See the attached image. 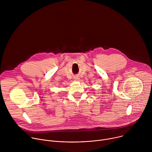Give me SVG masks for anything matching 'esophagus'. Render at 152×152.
<instances>
[{
    "instance_id": "esophagus-1",
    "label": "esophagus",
    "mask_w": 152,
    "mask_h": 152,
    "mask_svg": "<svg viewBox=\"0 0 152 152\" xmlns=\"http://www.w3.org/2000/svg\"><path fill=\"white\" fill-rule=\"evenodd\" d=\"M75 80H79V78H78L77 77H75Z\"/></svg>"
}]
</instances>
